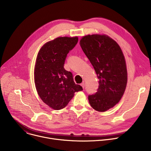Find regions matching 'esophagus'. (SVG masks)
Wrapping results in <instances>:
<instances>
[{
  "instance_id": "obj_1",
  "label": "esophagus",
  "mask_w": 151,
  "mask_h": 151,
  "mask_svg": "<svg viewBox=\"0 0 151 151\" xmlns=\"http://www.w3.org/2000/svg\"><path fill=\"white\" fill-rule=\"evenodd\" d=\"M81 85L82 86V87L83 88H84V87H85V83H84V82H82L81 83Z\"/></svg>"
}]
</instances>
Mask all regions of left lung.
<instances>
[{
	"instance_id": "8db88e82",
	"label": "left lung",
	"mask_w": 151,
	"mask_h": 151,
	"mask_svg": "<svg viewBox=\"0 0 151 151\" xmlns=\"http://www.w3.org/2000/svg\"><path fill=\"white\" fill-rule=\"evenodd\" d=\"M80 45L93 65L99 85L97 92L88 95L94 109L104 112L117 104L125 91L127 72L124 56L117 43L106 35L83 37Z\"/></svg>"
}]
</instances>
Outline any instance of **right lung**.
Segmentation results:
<instances>
[{
	"mask_svg": "<svg viewBox=\"0 0 151 151\" xmlns=\"http://www.w3.org/2000/svg\"><path fill=\"white\" fill-rule=\"evenodd\" d=\"M78 37H60L43 46L36 58L35 82L37 93L52 109L65 107L75 92L83 90L74 82L72 72L64 68L67 54L77 44Z\"/></svg>",
	"mask_w": 151,
	"mask_h": 151,
	"instance_id": "right-lung-1",
	"label": "right lung"
}]
</instances>
